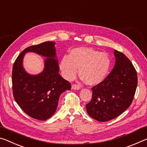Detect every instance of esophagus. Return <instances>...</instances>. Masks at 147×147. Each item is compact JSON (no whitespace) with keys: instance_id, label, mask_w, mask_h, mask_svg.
<instances>
[{"instance_id":"esophagus-1","label":"esophagus","mask_w":147,"mask_h":147,"mask_svg":"<svg viewBox=\"0 0 147 147\" xmlns=\"http://www.w3.org/2000/svg\"><path fill=\"white\" fill-rule=\"evenodd\" d=\"M80 88V87L78 84H73V85H72V89H74V90H78Z\"/></svg>"}]
</instances>
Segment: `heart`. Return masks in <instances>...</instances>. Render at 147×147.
<instances>
[{"label":"heart","mask_w":147,"mask_h":147,"mask_svg":"<svg viewBox=\"0 0 147 147\" xmlns=\"http://www.w3.org/2000/svg\"><path fill=\"white\" fill-rule=\"evenodd\" d=\"M111 66L108 54L89 47L72 49L69 56L62 57L59 68L63 76L73 79L79 68V74L88 85H97L104 80Z\"/></svg>","instance_id":"b5f03b06"}]
</instances>
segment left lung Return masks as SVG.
<instances>
[{
  "instance_id": "obj_1",
  "label": "left lung",
  "mask_w": 147,
  "mask_h": 147,
  "mask_svg": "<svg viewBox=\"0 0 147 147\" xmlns=\"http://www.w3.org/2000/svg\"><path fill=\"white\" fill-rule=\"evenodd\" d=\"M115 65L103 82L92 88V99L86 104L87 112L95 120L116 118L131 105L138 86V74L130 59L115 51Z\"/></svg>"
}]
</instances>
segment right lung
Listing matches in <instances>:
<instances>
[{"label": "right lung", "instance_id": "1", "mask_svg": "<svg viewBox=\"0 0 147 147\" xmlns=\"http://www.w3.org/2000/svg\"><path fill=\"white\" fill-rule=\"evenodd\" d=\"M34 51L47 57L44 71L32 76L24 71L22 65L24 54ZM56 58L54 43L47 41L26 48L15 61L12 69V89L15 100L24 112L31 117L45 121L53 115L60 94L70 90L71 84L62 78Z\"/></svg>", "mask_w": 147, "mask_h": 147}]
</instances>
